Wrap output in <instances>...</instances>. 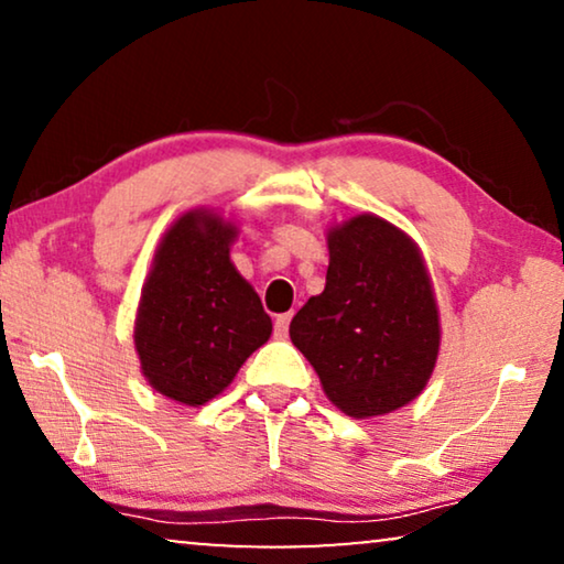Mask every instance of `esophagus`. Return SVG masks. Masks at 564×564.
Segmentation results:
<instances>
[{"mask_svg": "<svg viewBox=\"0 0 564 564\" xmlns=\"http://www.w3.org/2000/svg\"><path fill=\"white\" fill-rule=\"evenodd\" d=\"M290 321H292V313H282V315H276V321H274V336H288Z\"/></svg>", "mask_w": 564, "mask_h": 564, "instance_id": "obj_1", "label": "esophagus"}]
</instances>
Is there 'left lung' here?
Returning <instances> with one entry per match:
<instances>
[{
  "label": "left lung",
  "instance_id": "1",
  "mask_svg": "<svg viewBox=\"0 0 564 564\" xmlns=\"http://www.w3.org/2000/svg\"><path fill=\"white\" fill-rule=\"evenodd\" d=\"M326 290L290 323V338L351 419L398 411L426 388L438 311L423 259L403 230L357 215L328 234Z\"/></svg>",
  "mask_w": 564,
  "mask_h": 564
}]
</instances>
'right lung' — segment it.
Masks as SVG:
<instances>
[{"label":"right lung","instance_id":"obj_1","mask_svg":"<svg viewBox=\"0 0 564 564\" xmlns=\"http://www.w3.org/2000/svg\"><path fill=\"white\" fill-rule=\"evenodd\" d=\"M236 228L205 210L182 215L161 241L135 318L141 369L161 395L203 405L272 334V318L230 264Z\"/></svg>","mask_w":564,"mask_h":564}]
</instances>
